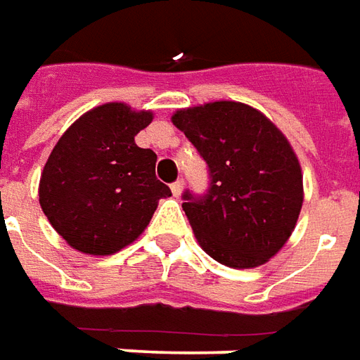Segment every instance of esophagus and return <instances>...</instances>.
I'll use <instances>...</instances> for the list:
<instances>
[{"label":"esophagus","mask_w":360,"mask_h":360,"mask_svg":"<svg viewBox=\"0 0 360 360\" xmlns=\"http://www.w3.org/2000/svg\"><path fill=\"white\" fill-rule=\"evenodd\" d=\"M170 190L174 193V198H180V195H182V190H184V182H182V180H176L174 184L170 186Z\"/></svg>","instance_id":"obj_1"}]
</instances>
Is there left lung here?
<instances>
[{
	"label": "left lung",
	"instance_id": "8db88e82",
	"mask_svg": "<svg viewBox=\"0 0 360 360\" xmlns=\"http://www.w3.org/2000/svg\"><path fill=\"white\" fill-rule=\"evenodd\" d=\"M172 124L209 167V192H186L182 203L203 252L234 269L264 266L289 240L304 200L289 139L262 112L234 101L176 110Z\"/></svg>",
	"mask_w": 360,
	"mask_h": 360
}]
</instances>
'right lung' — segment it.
Wrapping results in <instances>:
<instances>
[{"mask_svg":"<svg viewBox=\"0 0 360 360\" xmlns=\"http://www.w3.org/2000/svg\"><path fill=\"white\" fill-rule=\"evenodd\" d=\"M151 110L106 103L75 120L46 160L38 201L56 233L89 256H110L139 238L160 198L157 155L135 145Z\"/></svg>","mask_w":360,"mask_h":360,"instance_id":"obj_1","label":"right lung"}]
</instances>
